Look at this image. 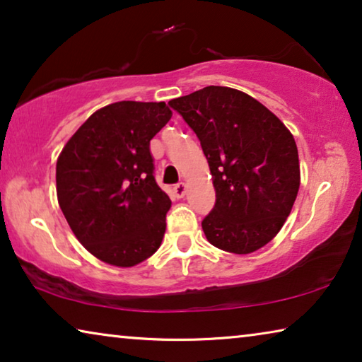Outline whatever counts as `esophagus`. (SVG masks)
Instances as JSON below:
<instances>
[{
	"mask_svg": "<svg viewBox=\"0 0 362 362\" xmlns=\"http://www.w3.org/2000/svg\"><path fill=\"white\" fill-rule=\"evenodd\" d=\"M185 192H187V185L183 182L177 183V185L174 187V195L177 198H183V195H185Z\"/></svg>",
	"mask_w": 362,
	"mask_h": 362,
	"instance_id": "esophagus-1",
	"label": "esophagus"
}]
</instances>
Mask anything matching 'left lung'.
<instances>
[{
    "label": "left lung",
    "instance_id": "1",
    "mask_svg": "<svg viewBox=\"0 0 362 362\" xmlns=\"http://www.w3.org/2000/svg\"><path fill=\"white\" fill-rule=\"evenodd\" d=\"M197 133L213 175L216 203L202 221L209 244L245 255L283 228L300 185L293 134L249 94L208 86L172 99Z\"/></svg>",
    "mask_w": 362,
    "mask_h": 362
}]
</instances>
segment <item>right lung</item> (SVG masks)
<instances>
[{
  "instance_id": "obj_1",
  "label": "right lung",
  "mask_w": 362,
  "mask_h": 362,
  "mask_svg": "<svg viewBox=\"0 0 362 362\" xmlns=\"http://www.w3.org/2000/svg\"><path fill=\"white\" fill-rule=\"evenodd\" d=\"M165 102L122 100L94 112L57 160L58 203L99 260L134 267L159 249L170 198L154 179L149 141L170 120Z\"/></svg>"
}]
</instances>
